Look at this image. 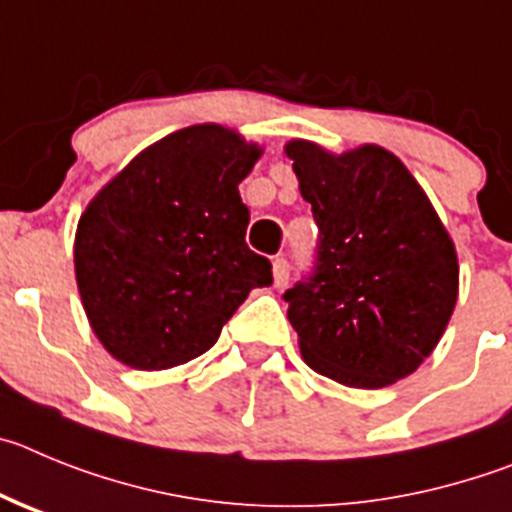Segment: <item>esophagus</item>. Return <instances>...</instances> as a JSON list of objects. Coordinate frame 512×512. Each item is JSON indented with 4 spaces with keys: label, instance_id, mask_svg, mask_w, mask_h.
<instances>
[{
    "label": "esophagus",
    "instance_id": "34e87169",
    "mask_svg": "<svg viewBox=\"0 0 512 512\" xmlns=\"http://www.w3.org/2000/svg\"><path fill=\"white\" fill-rule=\"evenodd\" d=\"M273 280H275V288H283V285H288L290 265L285 257H278V260L273 262Z\"/></svg>",
    "mask_w": 512,
    "mask_h": 512
}]
</instances>
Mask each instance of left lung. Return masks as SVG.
I'll return each instance as SVG.
<instances>
[{
	"label": "left lung",
	"mask_w": 512,
	"mask_h": 512,
	"mask_svg": "<svg viewBox=\"0 0 512 512\" xmlns=\"http://www.w3.org/2000/svg\"><path fill=\"white\" fill-rule=\"evenodd\" d=\"M319 227L308 278L283 293L306 365L349 388H385L434 352L459 293L454 242L385 147L342 155L290 140Z\"/></svg>",
	"instance_id": "obj_1"
}]
</instances>
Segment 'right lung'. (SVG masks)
I'll return each instance as SVG.
<instances>
[{"mask_svg":"<svg viewBox=\"0 0 512 512\" xmlns=\"http://www.w3.org/2000/svg\"><path fill=\"white\" fill-rule=\"evenodd\" d=\"M260 147L222 124H193L142 150L94 196L73 262L86 316L112 357L168 370L211 349L270 260L245 242L239 183Z\"/></svg>","mask_w":512,"mask_h":512,"instance_id":"add662e5","label":"right lung"}]
</instances>
